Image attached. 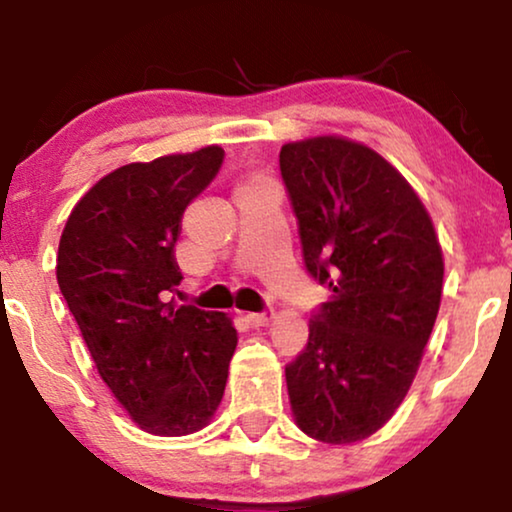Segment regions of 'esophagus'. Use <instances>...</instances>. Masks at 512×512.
Masks as SVG:
<instances>
[{"label": "esophagus", "mask_w": 512, "mask_h": 512, "mask_svg": "<svg viewBox=\"0 0 512 512\" xmlns=\"http://www.w3.org/2000/svg\"><path fill=\"white\" fill-rule=\"evenodd\" d=\"M274 309H264V311H257V313H248V320L252 325H269L271 320H274Z\"/></svg>", "instance_id": "1"}]
</instances>
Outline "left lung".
I'll list each match as a JSON object with an SVG mask.
<instances>
[{
  "label": "left lung",
  "instance_id": "8db88e82",
  "mask_svg": "<svg viewBox=\"0 0 512 512\" xmlns=\"http://www.w3.org/2000/svg\"><path fill=\"white\" fill-rule=\"evenodd\" d=\"M278 161L306 271L330 290L285 367L292 414L313 440L349 445L410 391L438 318L442 250L417 192L374 149L320 135Z\"/></svg>",
  "mask_w": 512,
  "mask_h": 512
}]
</instances>
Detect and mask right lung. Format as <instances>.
Segmentation results:
<instances>
[{
	"instance_id": "1",
	"label": "right lung",
	"mask_w": 512,
	"mask_h": 512,
	"mask_svg": "<svg viewBox=\"0 0 512 512\" xmlns=\"http://www.w3.org/2000/svg\"><path fill=\"white\" fill-rule=\"evenodd\" d=\"M222 159L210 145L112 170L81 196L60 236L58 285L98 374L154 435L208 426L236 351L227 313L173 297L182 215Z\"/></svg>"
}]
</instances>
